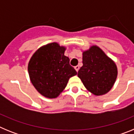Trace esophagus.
I'll list each match as a JSON object with an SVG mask.
<instances>
[{
  "mask_svg": "<svg viewBox=\"0 0 134 134\" xmlns=\"http://www.w3.org/2000/svg\"><path fill=\"white\" fill-rule=\"evenodd\" d=\"M74 68H75L76 71V72H78V71H79V66H75V67H74Z\"/></svg>",
  "mask_w": 134,
  "mask_h": 134,
  "instance_id": "1",
  "label": "esophagus"
}]
</instances>
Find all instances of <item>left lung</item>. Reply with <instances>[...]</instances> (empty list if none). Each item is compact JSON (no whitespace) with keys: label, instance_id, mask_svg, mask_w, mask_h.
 Masks as SVG:
<instances>
[{"label":"left lung","instance_id":"1","mask_svg":"<svg viewBox=\"0 0 134 134\" xmlns=\"http://www.w3.org/2000/svg\"><path fill=\"white\" fill-rule=\"evenodd\" d=\"M82 66L78 72L85 88L96 96L107 94L118 77L116 64L99 46L82 51Z\"/></svg>","mask_w":134,"mask_h":134}]
</instances>
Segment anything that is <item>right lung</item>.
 Masks as SVG:
<instances>
[{
    "mask_svg": "<svg viewBox=\"0 0 134 134\" xmlns=\"http://www.w3.org/2000/svg\"><path fill=\"white\" fill-rule=\"evenodd\" d=\"M66 48L57 42L40 47L28 64V72L32 85L42 96L55 99L66 88L71 77L77 72L64 55Z\"/></svg>",
    "mask_w": 134,
    "mask_h": 134,
    "instance_id": "obj_1",
    "label": "right lung"
}]
</instances>
